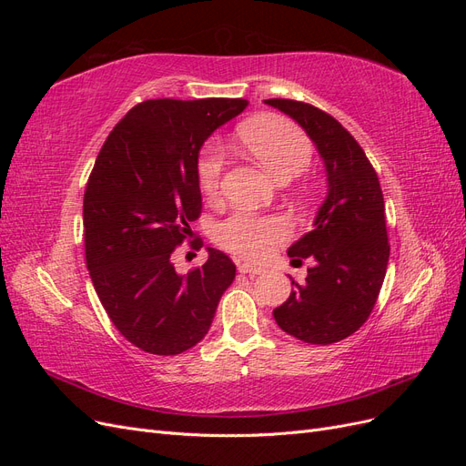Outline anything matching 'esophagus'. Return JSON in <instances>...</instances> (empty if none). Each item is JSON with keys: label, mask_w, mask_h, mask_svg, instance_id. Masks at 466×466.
<instances>
[{"label": "esophagus", "mask_w": 466, "mask_h": 466, "mask_svg": "<svg viewBox=\"0 0 466 466\" xmlns=\"http://www.w3.org/2000/svg\"><path fill=\"white\" fill-rule=\"evenodd\" d=\"M238 272L248 274V276H258V274H264V268L252 262H241L238 264Z\"/></svg>", "instance_id": "1"}]
</instances>
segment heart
I'll list each match as a JSON object with an SVG mask.
<instances>
[{
  "label": "heart",
  "instance_id": "obj_1",
  "mask_svg": "<svg viewBox=\"0 0 466 466\" xmlns=\"http://www.w3.org/2000/svg\"><path fill=\"white\" fill-rule=\"evenodd\" d=\"M241 144L262 167L278 180H289L303 173L313 157L309 137L293 122L279 116H262L245 124ZM223 173V153L216 146H208L198 161L200 188L208 196H216ZM286 223L278 218H262L237 211L218 223L216 241L245 258H264L278 243L286 238Z\"/></svg>",
  "mask_w": 466,
  "mask_h": 466
}]
</instances>
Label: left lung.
Returning a JSON list of instances; mask_svg holds the SVG:
<instances>
[{
  "mask_svg": "<svg viewBox=\"0 0 466 466\" xmlns=\"http://www.w3.org/2000/svg\"><path fill=\"white\" fill-rule=\"evenodd\" d=\"M298 122L313 139L327 171L329 192L313 223L288 248L303 258L305 284L274 309L278 327L307 344H334L370 319L389 264L385 200L373 165L344 126L327 112L291 98L264 101Z\"/></svg>",
  "mask_w": 466,
  "mask_h": 466,
  "instance_id": "8db88e82",
  "label": "left lung"
}]
</instances>
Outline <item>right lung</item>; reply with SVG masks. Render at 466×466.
<instances>
[{
  "label": "right lung",
  "mask_w": 466,
  "mask_h": 466,
  "mask_svg": "<svg viewBox=\"0 0 466 466\" xmlns=\"http://www.w3.org/2000/svg\"><path fill=\"white\" fill-rule=\"evenodd\" d=\"M247 105L151 98L128 110L96 155L83 196L87 270L112 324L147 354L198 344L235 279L221 250L208 247L206 264L185 276L173 255L202 214L200 149Z\"/></svg>",
  "instance_id": "1"
}]
</instances>
